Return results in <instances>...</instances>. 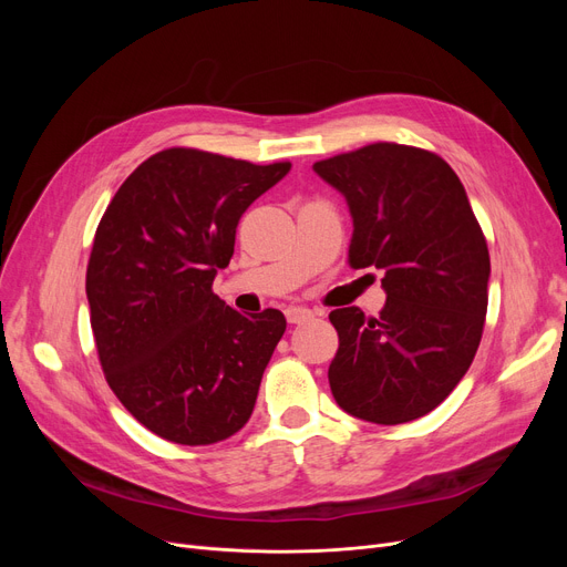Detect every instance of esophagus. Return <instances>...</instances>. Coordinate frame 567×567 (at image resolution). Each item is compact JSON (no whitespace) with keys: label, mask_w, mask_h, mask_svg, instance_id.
<instances>
[{"label":"esophagus","mask_w":567,"mask_h":567,"mask_svg":"<svg viewBox=\"0 0 567 567\" xmlns=\"http://www.w3.org/2000/svg\"><path fill=\"white\" fill-rule=\"evenodd\" d=\"M285 317L289 323H306L315 317V312L310 308H303V306H291L285 310Z\"/></svg>","instance_id":"1"}]
</instances>
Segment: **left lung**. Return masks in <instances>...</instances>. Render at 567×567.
Returning a JSON list of instances; mask_svg holds the SVG:
<instances>
[{
	"mask_svg": "<svg viewBox=\"0 0 567 567\" xmlns=\"http://www.w3.org/2000/svg\"><path fill=\"white\" fill-rule=\"evenodd\" d=\"M312 169L347 199L349 264L379 268L385 306L329 315L340 409L377 425L421 419L453 393L478 351L489 252L453 167L425 148L377 142Z\"/></svg>",
	"mask_w": 567,
	"mask_h": 567,
	"instance_id": "left-lung-1",
	"label": "left lung"
}]
</instances>
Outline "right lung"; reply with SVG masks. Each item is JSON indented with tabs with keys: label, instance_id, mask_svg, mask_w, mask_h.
Segmentation results:
<instances>
[{
	"label": "right lung",
	"instance_id": "1",
	"mask_svg": "<svg viewBox=\"0 0 567 567\" xmlns=\"http://www.w3.org/2000/svg\"><path fill=\"white\" fill-rule=\"evenodd\" d=\"M289 169L165 148L126 178L101 218L86 266L99 359L118 402L172 443L223 441L255 409L285 315H241L212 285L246 208Z\"/></svg>",
	"mask_w": 567,
	"mask_h": 567
}]
</instances>
